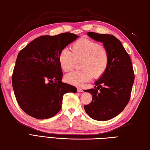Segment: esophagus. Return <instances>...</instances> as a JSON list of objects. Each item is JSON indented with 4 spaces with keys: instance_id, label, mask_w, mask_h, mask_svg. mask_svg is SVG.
<instances>
[{
    "instance_id": "34e87169",
    "label": "esophagus",
    "mask_w": 150,
    "mask_h": 150,
    "mask_svg": "<svg viewBox=\"0 0 150 150\" xmlns=\"http://www.w3.org/2000/svg\"><path fill=\"white\" fill-rule=\"evenodd\" d=\"M77 91H79V92H83L84 91V90L82 88H77Z\"/></svg>"
}]
</instances>
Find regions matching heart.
I'll use <instances>...</instances> for the list:
<instances>
[{"instance_id": "obj_1", "label": "heart", "mask_w": 150, "mask_h": 150, "mask_svg": "<svg viewBox=\"0 0 150 150\" xmlns=\"http://www.w3.org/2000/svg\"><path fill=\"white\" fill-rule=\"evenodd\" d=\"M79 61L81 70L65 76L67 82L75 86L90 81L92 77H101L109 65L110 53L105 46L87 38H81L71 44L70 51L63 49L59 55L60 66L64 71H71Z\"/></svg>"}]
</instances>
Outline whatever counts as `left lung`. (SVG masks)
I'll return each instance as SVG.
<instances>
[{
    "instance_id": "8db88e82",
    "label": "left lung",
    "mask_w": 150,
    "mask_h": 150,
    "mask_svg": "<svg viewBox=\"0 0 150 150\" xmlns=\"http://www.w3.org/2000/svg\"><path fill=\"white\" fill-rule=\"evenodd\" d=\"M96 41L103 42L110 53L106 72L95 82L94 88L84 90L92 95V101L84 105L91 119L104 121L118 115L129 103L135 80L131 59L120 41L112 35L88 33Z\"/></svg>"
}]
</instances>
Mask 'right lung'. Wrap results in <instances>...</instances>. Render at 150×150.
Returning <instances> with one entry per match:
<instances>
[{
	"mask_svg": "<svg viewBox=\"0 0 150 150\" xmlns=\"http://www.w3.org/2000/svg\"><path fill=\"white\" fill-rule=\"evenodd\" d=\"M79 37L71 33L37 38L18 53L12 75L15 96L21 109L31 117L46 119L62 107L63 95L77 88L62 82L60 52Z\"/></svg>",
	"mask_w": 150,
	"mask_h": 150,
	"instance_id": "1",
	"label": "right lung"
}]
</instances>
